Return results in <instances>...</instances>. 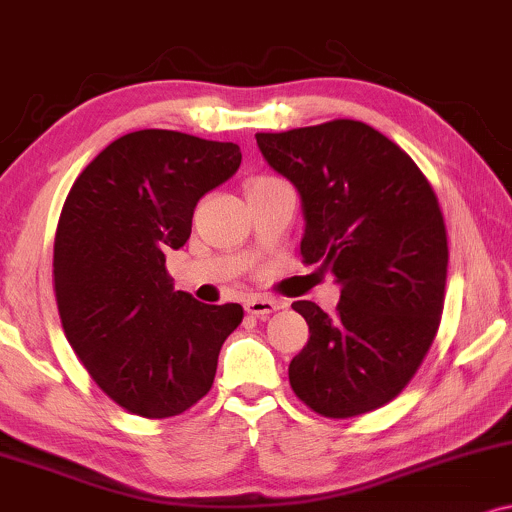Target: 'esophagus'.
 Segmentation results:
<instances>
[{"label": "esophagus", "instance_id": "34e87169", "mask_svg": "<svg viewBox=\"0 0 512 512\" xmlns=\"http://www.w3.org/2000/svg\"><path fill=\"white\" fill-rule=\"evenodd\" d=\"M279 303L276 300H269V298H260V295H252V298L245 300V310H248V315H255V317H269L274 315L276 310H279Z\"/></svg>", "mask_w": 512, "mask_h": 512}]
</instances>
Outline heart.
Listing matches in <instances>:
<instances>
[{"label": "heart", "instance_id": "heart-1", "mask_svg": "<svg viewBox=\"0 0 512 512\" xmlns=\"http://www.w3.org/2000/svg\"><path fill=\"white\" fill-rule=\"evenodd\" d=\"M264 181H276V178H267V176H262V178H255V181H252V183H264ZM252 183H250V186H252Z\"/></svg>", "mask_w": 512, "mask_h": 512}]
</instances>
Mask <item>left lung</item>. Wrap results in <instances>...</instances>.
<instances>
[{"mask_svg": "<svg viewBox=\"0 0 512 512\" xmlns=\"http://www.w3.org/2000/svg\"><path fill=\"white\" fill-rule=\"evenodd\" d=\"M262 157L300 193L305 264L341 283L336 317L310 300V326L288 367L307 408L346 420L398 396L439 331L446 224L432 186L386 135L353 119L257 133Z\"/></svg>", "mask_w": 512, "mask_h": 512, "instance_id": "left-lung-1", "label": "left lung"}]
</instances>
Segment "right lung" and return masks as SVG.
Returning a JSON list of instances; mask_svg holds the SVG:
<instances>
[{
    "mask_svg": "<svg viewBox=\"0 0 512 512\" xmlns=\"http://www.w3.org/2000/svg\"><path fill=\"white\" fill-rule=\"evenodd\" d=\"M236 143L145 128L107 145L76 178L54 238L64 334L100 389L147 420L207 396L238 303L174 291L166 252L190 238L197 200L236 174Z\"/></svg>",
    "mask_w": 512,
    "mask_h": 512,
    "instance_id": "obj_1",
    "label": "right lung"
}]
</instances>
